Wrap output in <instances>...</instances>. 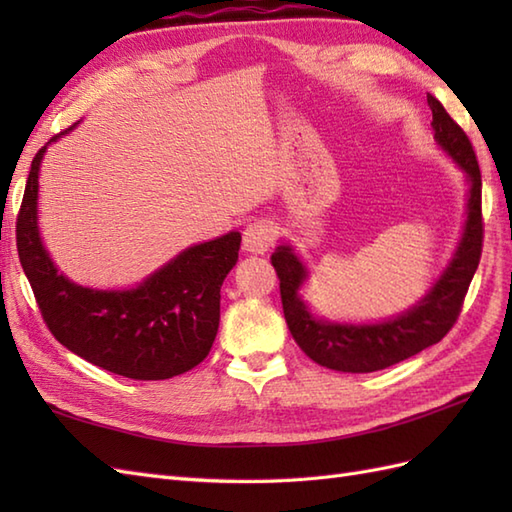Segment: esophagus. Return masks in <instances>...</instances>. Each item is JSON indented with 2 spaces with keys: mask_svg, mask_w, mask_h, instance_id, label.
Returning a JSON list of instances; mask_svg holds the SVG:
<instances>
[{
  "mask_svg": "<svg viewBox=\"0 0 512 512\" xmlns=\"http://www.w3.org/2000/svg\"><path fill=\"white\" fill-rule=\"evenodd\" d=\"M275 242V226L268 220H255L246 226L244 231V250L255 255H264L266 250L273 248Z\"/></svg>",
  "mask_w": 512,
  "mask_h": 512,
  "instance_id": "34e87169",
  "label": "esophagus"
}]
</instances>
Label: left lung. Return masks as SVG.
I'll use <instances>...</instances> for the list:
<instances>
[{"label":"left lung","mask_w":512,"mask_h":512,"mask_svg":"<svg viewBox=\"0 0 512 512\" xmlns=\"http://www.w3.org/2000/svg\"><path fill=\"white\" fill-rule=\"evenodd\" d=\"M427 103L433 114V138L466 173L469 200L460 244L440 279L416 306L378 323H332L319 319L299 297V290L308 279V268L292 246L281 244L270 257L279 277L281 303L292 339L314 363L336 372H378L442 341L460 317L466 290L480 264L484 239L480 165L469 136L447 114L442 103L431 94H427Z\"/></svg>","instance_id":"left-lung-1"}]
</instances>
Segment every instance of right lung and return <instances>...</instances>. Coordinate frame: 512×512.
Instances as JSON below:
<instances>
[{"mask_svg":"<svg viewBox=\"0 0 512 512\" xmlns=\"http://www.w3.org/2000/svg\"><path fill=\"white\" fill-rule=\"evenodd\" d=\"M46 147L30 165L17 215V250L54 339L88 363L134 380H165L200 365L215 341L220 288L237 264L242 235L231 231L189 246L136 288L94 290L74 284L54 266L37 226L39 167Z\"/></svg>","mask_w":512,"mask_h":512,"instance_id":"obj_1","label":"right lung"}]
</instances>
